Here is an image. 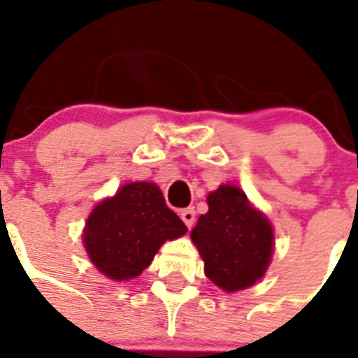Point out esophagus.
Segmentation results:
<instances>
[{
    "label": "esophagus",
    "instance_id": "1",
    "mask_svg": "<svg viewBox=\"0 0 358 358\" xmlns=\"http://www.w3.org/2000/svg\"><path fill=\"white\" fill-rule=\"evenodd\" d=\"M180 217H182V221L185 223V227L191 229V227L195 224V208H185V210H182V212H180Z\"/></svg>",
    "mask_w": 358,
    "mask_h": 358
}]
</instances>
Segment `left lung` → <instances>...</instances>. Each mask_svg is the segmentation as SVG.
I'll list each match as a JSON object with an SVG mask.
<instances>
[{"mask_svg":"<svg viewBox=\"0 0 358 358\" xmlns=\"http://www.w3.org/2000/svg\"><path fill=\"white\" fill-rule=\"evenodd\" d=\"M208 208L191 230L206 277L224 292L249 288L264 277L271 262V223L232 184L210 193Z\"/></svg>","mask_w":358,"mask_h":358,"instance_id":"obj_1","label":"left lung"}]
</instances>
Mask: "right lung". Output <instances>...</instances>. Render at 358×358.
Masks as SVG:
<instances>
[{
    "instance_id": "1",
    "label": "right lung",
    "mask_w": 358,
    "mask_h": 358,
    "mask_svg": "<svg viewBox=\"0 0 358 358\" xmlns=\"http://www.w3.org/2000/svg\"><path fill=\"white\" fill-rule=\"evenodd\" d=\"M187 227L167 208L152 182H131L98 204L87 219L83 243L98 271L113 280H129L150 266L159 247Z\"/></svg>"
}]
</instances>
